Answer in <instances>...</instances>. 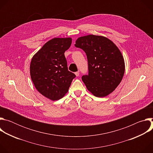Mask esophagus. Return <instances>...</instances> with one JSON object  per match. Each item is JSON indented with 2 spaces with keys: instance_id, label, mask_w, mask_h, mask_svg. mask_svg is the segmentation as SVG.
I'll return each mask as SVG.
<instances>
[{
  "instance_id": "34e87169",
  "label": "esophagus",
  "mask_w": 153,
  "mask_h": 153,
  "mask_svg": "<svg viewBox=\"0 0 153 153\" xmlns=\"http://www.w3.org/2000/svg\"><path fill=\"white\" fill-rule=\"evenodd\" d=\"M75 74H76V76L77 77H78V76H79V71L76 72V73H75Z\"/></svg>"
}]
</instances>
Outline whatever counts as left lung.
Returning <instances> with one entry per match:
<instances>
[{
    "mask_svg": "<svg viewBox=\"0 0 153 153\" xmlns=\"http://www.w3.org/2000/svg\"><path fill=\"white\" fill-rule=\"evenodd\" d=\"M75 46L85 52L88 59V75L82 77L87 90L98 97L114 91L125 68L123 57L115 43L106 37L90 34L79 37Z\"/></svg>",
    "mask_w": 153,
    "mask_h": 153,
    "instance_id": "1",
    "label": "left lung"
}]
</instances>
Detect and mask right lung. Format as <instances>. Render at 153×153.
I'll list each match as a JSON object with an SVG mask.
<instances>
[{
  "label": "right lung",
  "instance_id": "1",
  "mask_svg": "<svg viewBox=\"0 0 153 153\" xmlns=\"http://www.w3.org/2000/svg\"><path fill=\"white\" fill-rule=\"evenodd\" d=\"M72 39L53 38L45 43L33 57L30 76L36 90L43 96L57 100L66 94L76 75L69 71L64 53Z\"/></svg>",
  "mask_w": 153,
  "mask_h": 153
}]
</instances>
